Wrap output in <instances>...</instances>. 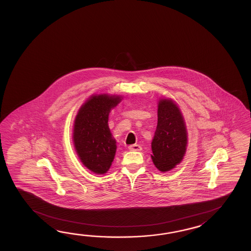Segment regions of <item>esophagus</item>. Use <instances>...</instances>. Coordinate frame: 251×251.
I'll list each match as a JSON object with an SVG mask.
<instances>
[{"instance_id":"1","label":"esophagus","mask_w":251,"mask_h":251,"mask_svg":"<svg viewBox=\"0 0 251 251\" xmlns=\"http://www.w3.org/2000/svg\"><path fill=\"white\" fill-rule=\"evenodd\" d=\"M128 149H129V151H139L142 150V147L138 144H133V145H130L128 147Z\"/></svg>"}]
</instances>
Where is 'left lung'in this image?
Segmentation results:
<instances>
[{"mask_svg":"<svg viewBox=\"0 0 251 251\" xmlns=\"http://www.w3.org/2000/svg\"><path fill=\"white\" fill-rule=\"evenodd\" d=\"M187 146V131L181 110L171 99L158 102V124L151 142V160L166 172L181 162Z\"/></svg>","mask_w":251,"mask_h":251,"instance_id":"obj_1","label":"left lung"}]
</instances>
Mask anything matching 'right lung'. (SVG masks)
I'll use <instances>...</instances> for the list:
<instances>
[{
  "label": "right lung",
  "instance_id": "right-lung-1",
  "mask_svg": "<svg viewBox=\"0 0 251 251\" xmlns=\"http://www.w3.org/2000/svg\"><path fill=\"white\" fill-rule=\"evenodd\" d=\"M122 96L95 94L86 100L75 117L73 141L81 163L95 174L107 173L116 155L117 142L108 126L111 109Z\"/></svg>",
  "mask_w": 251,
  "mask_h": 251
}]
</instances>
